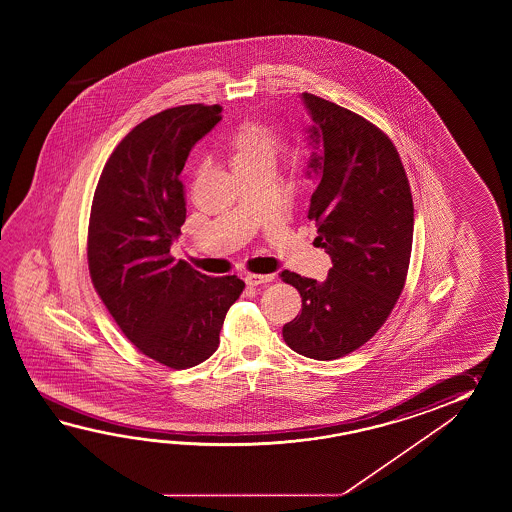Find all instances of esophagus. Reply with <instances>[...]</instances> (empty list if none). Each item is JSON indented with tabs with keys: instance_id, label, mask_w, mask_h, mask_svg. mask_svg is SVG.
Instances as JSON below:
<instances>
[{
	"instance_id": "1",
	"label": "esophagus",
	"mask_w": 512,
	"mask_h": 512,
	"mask_svg": "<svg viewBox=\"0 0 512 512\" xmlns=\"http://www.w3.org/2000/svg\"><path fill=\"white\" fill-rule=\"evenodd\" d=\"M274 280V274H247L245 276V283L247 285H263V283H269Z\"/></svg>"
}]
</instances>
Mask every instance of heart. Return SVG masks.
Instances as JSON below:
<instances>
[{
    "label": "heart",
    "instance_id": "b5f03b06",
    "mask_svg": "<svg viewBox=\"0 0 512 512\" xmlns=\"http://www.w3.org/2000/svg\"><path fill=\"white\" fill-rule=\"evenodd\" d=\"M282 150V137L267 126L251 124L241 128L230 141V161L234 168L269 166L274 168Z\"/></svg>",
    "mask_w": 512,
    "mask_h": 512
}]
</instances>
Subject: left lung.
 I'll list each match as a JSON object with an SVG mask.
<instances>
[{"label": "left lung", "mask_w": 512, "mask_h": 512, "mask_svg": "<svg viewBox=\"0 0 512 512\" xmlns=\"http://www.w3.org/2000/svg\"><path fill=\"white\" fill-rule=\"evenodd\" d=\"M311 115L309 168L320 177L307 218L316 247L333 267L324 282L280 276L302 296L285 324L287 346L309 359L333 360L366 344L403 291L414 238V201L401 157L386 133L337 104L302 93ZM311 175V172H307Z\"/></svg>", "instance_id": "8db88e82"}]
</instances>
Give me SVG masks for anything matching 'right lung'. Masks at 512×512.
<instances>
[{
  "label": "right lung",
  "instance_id": "right-lung-1",
  "mask_svg": "<svg viewBox=\"0 0 512 512\" xmlns=\"http://www.w3.org/2000/svg\"><path fill=\"white\" fill-rule=\"evenodd\" d=\"M221 106L188 104L142 120L104 166L91 205V282L122 333L174 370L207 360L245 283L212 278L170 256L186 219L179 174L188 153L221 120Z\"/></svg>",
  "mask_w": 512,
  "mask_h": 512
}]
</instances>
